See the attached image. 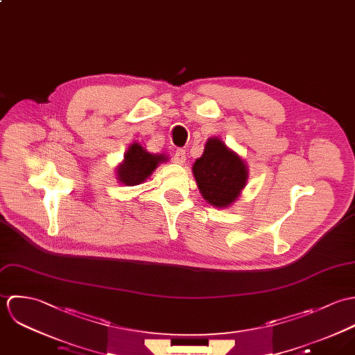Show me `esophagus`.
I'll return each instance as SVG.
<instances>
[{
	"mask_svg": "<svg viewBox=\"0 0 355 355\" xmlns=\"http://www.w3.org/2000/svg\"><path fill=\"white\" fill-rule=\"evenodd\" d=\"M173 159H174V162H175L177 164H184V163L187 162V153H185V150H184V149H177L175 153H174V156H173Z\"/></svg>",
	"mask_w": 355,
	"mask_h": 355,
	"instance_id": "esophagus-1",
	"label": "esophagus"
}]
</instances>
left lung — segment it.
Instances as JSON below:
<instances>
[{"instance_id":"obj_1","label":"left lung","mask_w":355,"mask_h":355,"mask_svg":"<svg viewBox=\"0 0 355 355\" xmlns=\"http://www.w3.org/2000/svg\"><path fill=\"white\" fill-rule=\"evenodd\" d=\"M192 171L203 199L216 209L232 206L248 180V167L243 157L219 137L207 140L205 152L193 163Z\"/></svg>"}]
</instances>
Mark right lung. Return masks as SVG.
Returning a JSON list of instances; mask_svg holds the SVG:
<instances>
[{
  "label": "right lung",
  "mask_w": 355,
  "mask_h": 355,
  "mask_svg": "<svg viewBox=\"0 0 355 355\" xmlns=\"http://www.w3.org/2000/svg\"><path fill=\"white\" fill-rule=\"evenodd\" d=\"M168 160L164 153H150L140 142H133L126 150L123 160L116 166V180L126 187L142 184L160 163Z\"/></svg>",
  "instance_id": "right-lung-1"
}]
</instances>
